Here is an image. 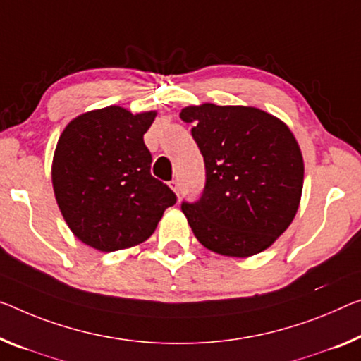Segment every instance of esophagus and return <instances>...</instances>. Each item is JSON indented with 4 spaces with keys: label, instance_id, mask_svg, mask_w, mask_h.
I'll return each instance as SVG.
<instances>
[{
    "label": "esophagus",
    "instance_id": "esophagus-1",
    "mask_svg": "<svg viewBox=\"0 0 361 361\" xmlns=\"http://www.w3.org/2000/svg\"><path fill=\"white\" fill-rule=\"evenodd\" d=\"M169 185H171V188H173V190L177 193V195H179L180 193V185H179V180L177 179H173L169 182Z\"/></svg>",
    "mask_w": 361,
    "mask_h": 361
}]
</instances>
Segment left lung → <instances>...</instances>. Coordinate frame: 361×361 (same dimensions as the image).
Instances as JSON below:
<instances>
[{
	"label": "left lung",
	"instance_id": "8db88e82",
	"mask_svg": "<svg viewBox=\"0 0 361 361\" xmlns=\"http://www.w3.org/2000/svg\"><path fill=\"white\" fill-rule=\"evenodd\" d=\"M180 119L203 154L207 180L197 202H182L198 242L226 257L268 248L292 223L303 187L300 148L284 123L262 109L188 106Z\"/></svg>",
	"mask_w": 361,
	"mask_h": 361
}]
</instances>
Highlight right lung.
<instances>
[{
    "label": "right lung",
    "mask_w": 361,
    "mask_h": 361,
    "mask_svg": "<svg viewBox=\"0 0 361 361\" xmlns=\"http://www.w3.org/2000/svg\"><path fill=\"white\" fill-rule=\"evenodd\" d=\"M154 116L108 106L75 118L59 137L51 171L58 207L75 237L97 250L145 242L177 202L149 173L143 134Z\"/></svg>",
    "instance_id": "add662e5"
}]
</instances>
